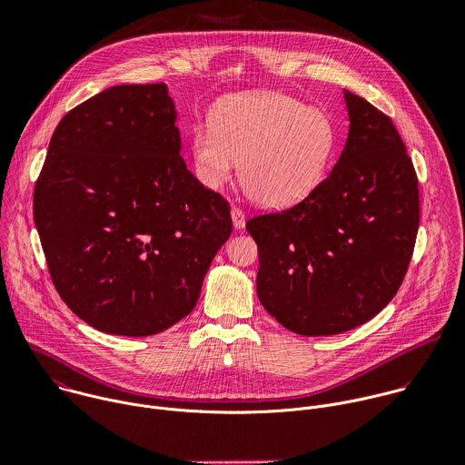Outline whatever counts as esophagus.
Returning a JSON list of instances; mask_svg holds the SVG:
<instances>
[{"label":"esophagus","mask_w":465,"mask_h":465,"mask_svg":"<svg viewBox=\"0 0 465 465\" xmlns=\"http://www.w3.org/2000/svg\"><path fill=\"white\" fill-rule=\"evenodd\" d=\"M232 221H233V226L237 230L244 228V223H246V217H244V212L237 206H232Z\"/></svg>","instance_id":"obj_1"}]
</instances>
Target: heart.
I'll list each match as a JSON object with an SVG mask.
<instances>
[{
  "label": "heart",
  "instance_id": "heart-1",
  "mask_svg": "<svg viewBox=\"0 0 465 465\" xmlns=\"http://www.w3.org/2000/svg\"><path fill=\"white\" fill-rule=\"evenodd\" d=\"M333 151V126L316 108L285 94H252L224 101L213 126L193 128L198 180L224 183L239 160L242 191L262 208L292 206L322 182Z\"/></svg>",
  "mask_w": 465,
  "mask_h": 465
}]
</instances>
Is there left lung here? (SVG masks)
Wrapping results in <instances>:
<instances>
[{"instance_id":"8db88e82","label":"left lung","mask_w":465,"mask_h":465,"mask_svg":"<svg viewBox=\"0 0 465 465\" xmlns=\"http://www.w3.org/2000/svg\"><path fill=\"white\" fill-rule=\"evenodd\" d=\"M346 147L302 203L246 223L257 242V296L303 337L350 331L400 291L420 226L418 176L391 119L344 90Z\"/></svg>"}]
</instances>
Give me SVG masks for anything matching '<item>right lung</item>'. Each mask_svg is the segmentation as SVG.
I'll return each instance as SVG.
<instances>
[{"instance_id": "1", "label": "right lung", "mask_w": 465, "mask_h": 465, "mask_svg": "<svg viewBox=\"0 0 465 465\" xmlns=\"http://www.w3.org/2000/svg\"><path fill=\"white\" fill-rule=\"evenodd\" d=\"M165 84L112 86L56 124L35 185L53 285L81 320L149 337L187 316L232 233L226 198L180 156Z\"/></svg>"}]
</instances>
